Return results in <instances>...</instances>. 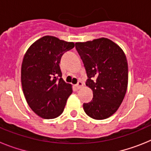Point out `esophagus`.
<instances>
[{"label": "esophagus", "mask_w": 151, "mask_h": 151, "mask_svg": "<svg viewBox=\"0 0 151 151\" xmlns=\"http://www.w3.org/2000/svg\"><path fill=\"white\" fill-rule=\"evenodd\" d=\"M76 86L77 89H79V88H82V86H83V83H82V82H81V81H78V83H77L76 85Z\"/></svg>", "instance_id": "esophagus-1"}]
</instances>
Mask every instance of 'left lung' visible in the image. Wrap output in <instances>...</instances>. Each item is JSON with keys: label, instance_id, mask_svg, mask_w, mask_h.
<instances>
[{"label": "left lung", "instance_id": "1", "mask_svg": "<svg viewBox=\"0 0 151 151\" xmlns=\"http://www.w3.org/2000/svg\"><path fill=\"white\" fill-rule=\"evenodd\" d=\"M76 48L82 60L93 91L91 101L83 104L88 116L105 119L117 111L128 87V63L125 53L113 41L101 38L76 42Z\"/></svg>", "mask_w": 151, "mask_h": 151}]
</instances>
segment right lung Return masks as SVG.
<instances>
[{
  "instance_id": "right-lung-1",
  "label": "right lung",
  "mask_w": 151,
  "mask_h": 151,
  "mask_svg": "<svg viewBox=\"0 0 151 151\" xmlns=\"http://www.w3.org/2000/svg\"><path fill=\"white\" fill-rule=\"evenodd\" d=\"M73 42L46 35L35 41L25 54L21 67L22 91L28 104L43 119H54L63 112L72 85L64 82L61 57L74 47Z\"/></svg>"
}]
</instances>
